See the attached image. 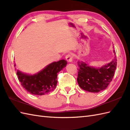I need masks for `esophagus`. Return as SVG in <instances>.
I'll return each mask as SVG.
<instances>
[{
	"mask_svg": "<svg viewBox=\"0 0 130 130\" xmlns=\"http://www.w3.org/2000/svg\"><path fill=\"white\" fill-rule=\"evenodd\" d=\"M66 60H67V61L69 62H72L73 60V56L72 53H68V54L66 56Z\"/></svg>",
	"mask_w": 130,
	"mask_h": 130,
	"instance_id": "obj_1",
	"label": "esophagus"
}]
</instances>
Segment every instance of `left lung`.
<instances>
[{"label":"left lung","mask_w":130,"mask_h":130,"mask_svg":"<svg viewBox=\"0 0 130 130\" xmlns=\"http://www.w3.org/2000/svg\"><path fill=\"white\" fill-rule=\"evenodd\" d=\"M113 52L115 56L113 60L100 68L90 67L85 62L78 61L77 82L81 88L97 93L108 87L112 80L117 67L115 50Z\"/></svg>","instance_id":"1"}]
</instances>
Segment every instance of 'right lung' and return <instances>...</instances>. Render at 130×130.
I'll return each instance as SVG.
<instances>
[{
  "label": "right lung",
  "instance_id": "add662e5",
  "mask_svg": "<svg viewBox=\"0 0 130 130\" xmlns=\"http://www.w3.org/2000/svg\"><path fill=\"white\" fill-rule=\"evenodd\" d=\"M67 64V61L61 60L50 63L34 74H28L18 70L17 75L21 85L28 92L35 95H44L56 87L57 73Z\"/></svg>",
  "mask_w": 130,
  "mask_h": 130
}]
</instances>
